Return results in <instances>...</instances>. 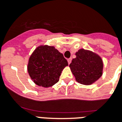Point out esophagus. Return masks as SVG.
I'll list each match as a JSON object with an SVG mask.
<instances>
[{
  "label": "esophagus",
  "instance_id": "34e87169",
  "mask_svg": "<svg viewBox=\"0 0 122 122\" xmlns=\"http://www.w3.org/2000/svg\"><path fill=\"white\" fill-rule=\"evenodd\" d=\"M71 60H72V59H71V58H69V59H68V64H70V63H71Z\"/></svg>",
  "mask_w": 122,
  "mask_h": 122
}]
</instances>
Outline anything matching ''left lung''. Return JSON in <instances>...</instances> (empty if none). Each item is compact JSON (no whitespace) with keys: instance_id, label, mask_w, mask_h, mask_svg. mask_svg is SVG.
<instances>
[{"instance_id":"left-lung-1","label":"left lung","mask_w":122,"mask_h":122,"mask_svg":"<svg viewBox=\"0 0 122 122\" xmlns=\"http://www.w3.org/2000/svg\"><path fill=\"white\" fill-rule=\"evenodd\" d=\"M76 58L70 64L71 73L78 83L90 85L103 75V63L98 54L87 49H80L75 53Z\"/></svg>"}]
</instances>
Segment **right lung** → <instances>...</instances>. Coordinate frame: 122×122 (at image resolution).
I'll return each instance as SVG.
<instances>
[{
  "mask_svg": "<svg viewBox=\"0 0 122 122\" xmlns=\"http://www.w3.org/2000/svg\"><path fill=\"white\" fill-rule=\"evenodd\" d=\"M68 61L52 46L41 45L29 59L27 71L32 81L39 86L49 88L58 83Z\"/></svg>",
  "mask_w": 122,
  "mask_h": 122,
  "instance_id": "right-lung-1",
  "label": "right lung"
}]
</instances>
